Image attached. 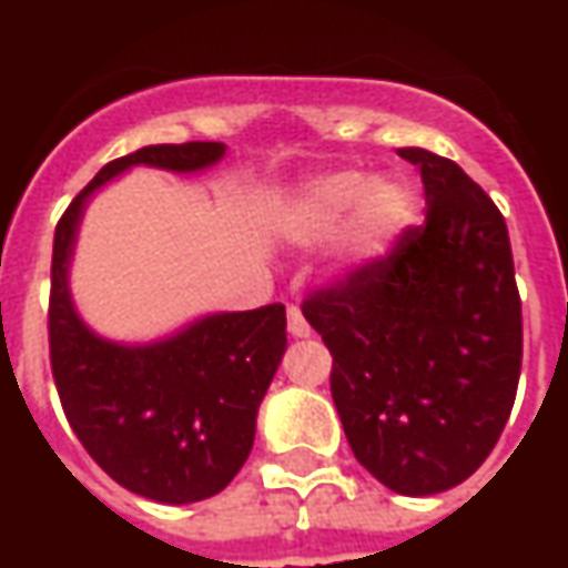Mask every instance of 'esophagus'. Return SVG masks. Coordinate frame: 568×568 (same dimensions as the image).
<instances>
[{
    "mask_svg": "<svg viewBox=\"0 0 568 568\" xmlns=\"http://www.w3.org/2000/svg\"><path fill=\"white\" fill-rule=\"evenodd\" d=\"M287 332L294 335V338H310V322L306 316L300 313V306H287Z\"/></svg>",
    "mask_w": 568,
    "mask_h": 568,
    "instance_id": "1",
    "label": "esophagus"
}]
</instances>
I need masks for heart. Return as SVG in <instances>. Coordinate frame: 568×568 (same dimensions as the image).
<instances>
[{
    "instance_id": "heart-1",
    "label": "heart",
    "mask_w": 568,
    "mask_h": 568,
    "mask_svg": "<svg viewBox=\"0 0 568 568\" xmlns=\"http://www.w3.org/2000/svg\"><path fill=\"white\" fill-rule=\"evenodd\" d=\"M417 217L420 195L410 180L335 170L296 189L281 214V230L300 246L328 243L338 233L335 262L344 272H366L392 258Z\"/></svg>"
}]
</instances>
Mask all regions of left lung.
I'll use <instances>...</instances> for the list:
<instances>
[{"label":"left lung","instance_id":"obj_1","mask_svg":"<svg viewBox=\"0 0 568 568\" xmlns=\"http://www.w3.org/2000/svg\"><path fill=\"white\" fill-rule=\"evenodd\" d=\"M420 170L424 227L392 258L318 291L303 316L332 351V398L357 462L402 496L468 480L496 446L521 373L509 230L455 161L398 148Z\"/></svg>","mask_w":568,"mask_h":568}]
</instances>
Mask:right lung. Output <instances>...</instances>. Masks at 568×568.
<instances>
[{
  "instance_id": "right-lung-1",
  "label": "right lung",
  "mask_w": 568,
  "mask_h": 568,
  "mask_svg": "<svg viewBox=\"0 0 568 568\" xmlns=\"http://www.w3.org/2000/svg\"><path fill=\"white\" fill-rule=\"evenodd\" d=\"M227 144H148L116 158L81 189L55 224L50 363L69 424L120 487L186 506L221 493L246 465L255 417L287 351L281 303L211 313L148 344L100 338L69 291L78 227L94 192L132 166L199 173Z\"/></svg>"
}]
</instances>
